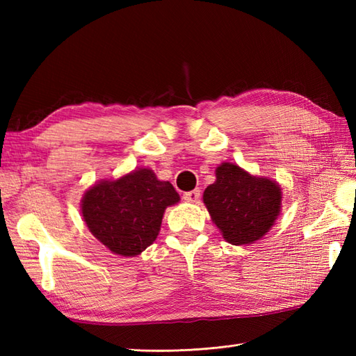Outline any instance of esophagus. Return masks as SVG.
<instances>
[{
  "mask_svg": "<svg viewBox=\"0 0 356 356\" xmlns=\"http://www.w3.org/2000/svg\"><path fill=\"white\" fill-rule=\"evenodd\" d=\"M199 199H200V190H193V191L184 193V200H186V202L195 203Z\"/></svg>",
  "mask_w": 356,
  "mask_h": 356,
  "instance_id": "1",
  "label": "esophagus"
}]
</instances>
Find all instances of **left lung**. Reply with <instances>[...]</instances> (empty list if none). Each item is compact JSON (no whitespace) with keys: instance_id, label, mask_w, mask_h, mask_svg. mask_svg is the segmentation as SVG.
Masks as SVG:
<instances>
[{"instance_id":"obj_1","label":"left lung","mask_w":356,"mask_h":356,"mask_svg":"<svg viewBox=\"0 0 356 356\" xmlns=\"http://www.w3.org/2000/svg\"><path fill=\"white\" fill-rule=\"evenodd\" d=\"M203 203L226 241L249 245L275 223L282 190L275 180L251 176L238 165L223 162L216 170V182L203 193Z\"/></svg>"}]
</instances>
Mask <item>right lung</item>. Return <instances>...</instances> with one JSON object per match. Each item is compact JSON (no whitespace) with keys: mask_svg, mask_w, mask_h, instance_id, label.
<instances>
[{"mask_svg":"<svg viewBox=\"0 0 356 356\" xmlns=\"http://www.w3.org/2000/svg\"><path fill=\"white\" fill-rule=\"evenodd\" d=\"M180 200L170 182L138 168L86 191L81 211L90 232L113 254L136 257L159 236L166 207Z\"/></svg>","mask_w":356,"mask_h":356,"instance_id":"1","label":"right lung"}]
</instances>
